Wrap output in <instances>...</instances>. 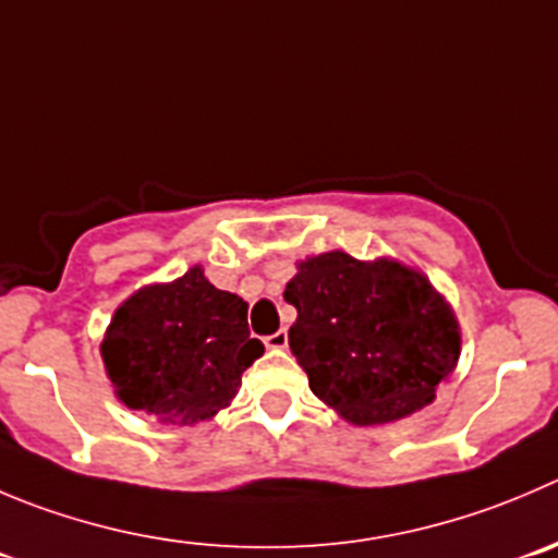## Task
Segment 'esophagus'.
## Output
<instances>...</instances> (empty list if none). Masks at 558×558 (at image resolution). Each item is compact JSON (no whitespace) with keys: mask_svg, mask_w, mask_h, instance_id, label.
I'll use <instances>...</instances> for the list:
<instances>
[{"mask_svg":"<svg viewBox=\"0 0 558 558\" xmlns=\"http://www.w3.org/2000/svg\"><path fill=\"white\" fill-rule=\"evenodd\" d=\"M263 342H265V348H268V350H284V348H288V331H284V328H279L276 333H268Z\"/></svg>","mask_w":558,"mask_h":558,"instance_id":"obj_1","label":"esophagus"}]
</instances>
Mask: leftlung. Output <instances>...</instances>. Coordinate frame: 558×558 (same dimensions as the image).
<instances>
[{
	"label": "left lung",
	"mask_w": 558,
	"mask_h": 558,
	"mask_svg": "<svg viewBox=\"0 0 558 558\" xmlns=\"http://www.w3.org/2000/svg\"><path fill=\"white\" fill-rule=\"evenodd\" d=\"M284 301L299 310L290 350L310 389L350 424H386L429 405L454 373L460 326L416 268L326 252L295 263Z\"/></svg>",
	"instance_id": "obj_1"
}]
</instances>
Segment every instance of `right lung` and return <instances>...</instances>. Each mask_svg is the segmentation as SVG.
Here are the masks:
<instances>
[{"label": "right lung", "instance_id": "obj_1", "mask_svg": "<svg viewBox=\"0 0 558 558\" xmlns=\"http://www.w3.org/2000/svg\"><path fill=\"white\" fill-rule=\"evenodd\" d=\"M248 304L214 288L199 265L147 284L117 306L100 342L117 400L167 424L214 418L265 353L246 323Z\"/></svg>", "mask_w": 558, "mask_h": 558}]
</instances>
